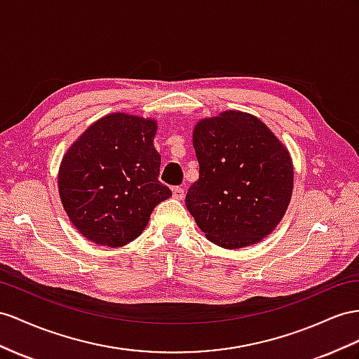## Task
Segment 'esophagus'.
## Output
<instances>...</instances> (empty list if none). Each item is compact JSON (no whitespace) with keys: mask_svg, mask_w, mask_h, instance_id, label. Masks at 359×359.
<instances>
[{"mask_svg":"<svg viewBox=\"0 0 359 359\" xmlns=\"http://www.w3.org/2000/svg\"><path fill=\"white\" fill-rule=\"evenodd\" d=\"M172 197L177 198V200H182L183 197H185V191H183V188H172Z\"/></svg>","mask_w":359,"mask_h":359,"instance_id":"34e87169","label":"esophagus"}]
</instances>
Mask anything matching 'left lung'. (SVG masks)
Returning <instances> with one entry per match:
<instances>
[{"label":"left lung","instance_id":"obj_1","mask_svg":"<svg viewBox=\"0 0 359 359\" xmlns=\"http://www.w3.org/2000/svg\"><path fill=\"white\" fill-rule=\"evenodd\" d=\"M200 165L187 208L206 238L243 249L270 235L287 212L294 185L290 151L259 118L224 110L192 132Z\"/></svg>","mask_w":359,"mask_h":359}]
</instances>
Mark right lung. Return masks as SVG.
<instances>
[{
	"instance_id": "right-lung-1",
	"label": "right lung",
	"mask_w": 359,
	"mask_h": 359,
	"mask_svg": "<svg viewBox=\"0 0 359 359\" xmlns=\"http://www.w3.org/2000/svg\"><path fill=\"white\" fill-rule=\"evenodd\" d=\"M156 132V119L109 114L63 154L57 176L60 201L86 240L107 247L132 243L145 231L153 209L171 196L159 182Z\"/></svg>"
}]
</instances>
